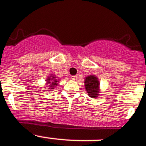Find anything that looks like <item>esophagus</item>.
<instances>
[{
    "mask_svg": "<svg viewBox=\"0 0 146 146\" xmlns=\"http://www.w3.org/2000/svg\"><path fill=\"white\" fill-rule=\"evenodd\" d=\"M70 78H71L72 80H76V79H77V76H71Z\"/></svg>",
    "mask_w": 146,
    "mask_h": 146,
    "instance_id": "obj_1",
    "label": "esophagus"
}]
</instances>
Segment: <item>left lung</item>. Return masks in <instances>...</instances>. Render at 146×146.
<instances>
[{
	"label": "left lung",
	"instance_id": "8db88e82",
	"mask_svg": "<svg viewBox=\"0 0 146 146\" xmlns=\"http://www.w3.org/2000/svg\"><path fill=\"white\" fill-rule=\"evenodd\" d=\"M84 86L88 96L91 98L96 99L100 95V82L98 77L94 75H89L85 78Z\"/></svg>",
	"mask_w": 146,
	"mask_h": 146
}]
</instances>
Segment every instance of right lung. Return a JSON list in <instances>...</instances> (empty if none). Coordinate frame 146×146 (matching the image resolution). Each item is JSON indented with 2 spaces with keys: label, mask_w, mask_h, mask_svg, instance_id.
I'll list each match as a JSON object with an SVG mask.
<instances>
[{
  "label": "right lung",
  "mask_w": 146,
  "mask_h": 146,
  "mask_svg": "<svg viewBox=\"0 0 146 146\" xmlns=\"http://www.w3.org/2000/svg\"><path fill=\"white\" fill-rule=\"evenodd\" d=\"M59 78L57 77L55 75L51 74L50 76L47 77L46 79V85L47 86V91H52L55 87L58 86V84L60 83V79H58Z\"/></svg>",
  "instance_id": "1"
}]
</instances>
